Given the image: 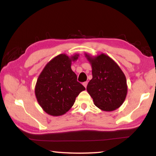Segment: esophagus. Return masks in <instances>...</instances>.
<instances>
[{"label": "esophagus", "mask_w": 156, "mask_h": 156, "mask_svg": "<svg viewBox=\"0 0 156 156\" xmlns=\"http://www.w3.org/2000/svg\"><path fill=\"white\" fill-rule=\"evenodd\" d=\"M83 86L85 87V88H86L87 85H88V82H87V81H85V82H83Z\"/></svg>", "instance_id": "esophagus-1"}]
</instances>
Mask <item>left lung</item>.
Segmentation results:
<instances>
[{"mask_svg":"<svg viewBox=\"0 0 156 156\" xmlns=\"http://www.w3.org/2000/svg\"><path fill=\"white\" fill-rule=\"evenodd\" d=\"M85 56L91 64L92 74L86 89L94 105L105 112L118 109L125 101L127 93L125 74L107 55L101 53L92 57L85 53Z\"/></svg>","mask_w":156,"mask_h":156,"instance_id":"obj_1","label":"left lung"}]
</instances>
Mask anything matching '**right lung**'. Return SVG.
Returning <instances> with one entry per match:
<instances>
[{
	"mask_svg": "<svg viewBox=\"0 0 156 156\" xmlns=\"http://www.w3.org/2000/svg\"><path fill=\"white\" fill-rule=\"evenodd\" d=\"M79 54L70 57L60 54L47 63L38 76L35 87V97L43 110L49 115L62 116L72 108L76 97L86 88L76 81L71 69L72 62Z\"/></svg>",
	"mask_w": 156,
	"mask_h": 156,
	"instance_id": "1",
	"label": "right lung"
}]
</instances>
